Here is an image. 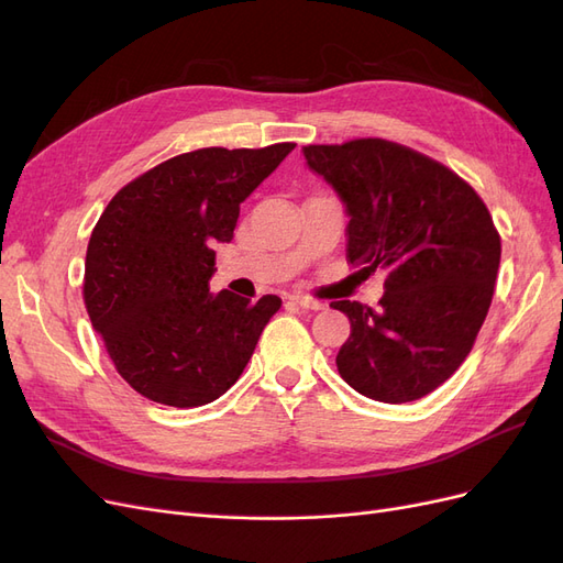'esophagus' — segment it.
I'll use <instances>...</instances> for the list:
<instances>
[{"label":"esophagus","instance_id":"34e87169","mask_svg":"<svg viewBox=\"0 0 563 563\" xmlns=\"http://www.w3.org/2000/svg\"><path fill=\"white\" fill-rule=\"evenodd\" d=\"M288 300L296 302L298 308H302V310H312V312L323 310V302H319V300H314V298H310V296H302V294H296V296H291Z\"/></svg>","mask_w":563,"mask_h":563}]
</instances>
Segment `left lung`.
Returning <instances> with one entry per match:
<instances>
[{"instance_id": "8db88e82", "label": "left lung", "mask_w": 563, "mask_h": 563, "mask_svg": "<svg viewBox=\"0 0 563 563\" xmlns=\"http://www.w3.org/2000/svg\"><path fill=\"white\" fill-rule=\"evenodd\" d=\"M343 201L347 261L387 269L380 308L335 300L350 338L335 364L360 395L406 404L446 383L488 314L500 236L486 203L451 168L404 145L362 139L302 147Z\"/></svg>"}]
</instances>
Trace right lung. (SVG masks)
Wrapping results in <instances>:
<instances>
[{"label": "right lung", "mask_w": 563, "mask_h": 563, "mask_svg": "<svg viewBox=\"0 0 563 563\" xmlns=\"http://www.w3.org/2000/svg\"><path fill=\"white\" fill-rule=\"evenodd\" d=\"M294 143L185 152L119 190L91 232L84 302L110 360L139 395L203 406L240 380L282 298L211 294L216 244L240 203Z\"/></svg>", "instance_id": "right-lung-1"}]
</instances>
